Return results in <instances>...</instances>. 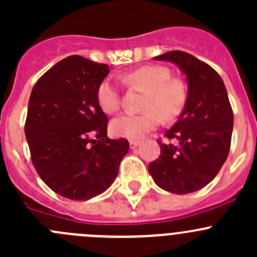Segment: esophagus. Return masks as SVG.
I'll return each mask as SVG.
<instances>
[{
    "label": "esophagus",
    "mask_w": 257,
    "mask_h": 257,
    "mask_svg": "<svg viewBox=\"0 0 257 257\" xmlns=\"http://www.w3.org/2000/svg\"><path fill=\"white\" fill-rule=\"evenodd\" d=\"M139 144H141V142H139V141H131V142H129V145H131V149H136V148L138 147Z\"/></svg>",
    "instance_id": "1"
}]
</instances>
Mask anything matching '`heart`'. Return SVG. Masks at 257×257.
<instances>
[{"label":"heart","mask_w":257,"mask_h":257,"mask_svg":"<svg viewBox=\"0 0 257 257\" xmlns=\"http://www.w3.org/2000/svg\"><path fill=\"white\" fill-rule=\"evenodd\" d=\"M126 83L148 89L143 113H124L110 121L114 136L139 139L157 128L162 121L177 118L186 103V87L183 80L170 78V71L163 66H144L124 76ZM97 99L105 113H115L121 104L120 88L112 78L99 83Z\"/></svg>","instance_id":"heart-1"}]
</instances>
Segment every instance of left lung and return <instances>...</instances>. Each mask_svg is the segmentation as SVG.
Listing matches in <instances>:
<instances>
[{"label":"left lung","mask_w":257,"mask_h":257,"mask_svg":"<svg viewBox=\"0 0 257 257\" xmlns=\"http://www.w3.org/2000/svg\"><path fill=\"white\" fill-rule=\"evenodd\" d=\"M172 62L185 74L188 95L177 123L165 132L175 144L160 145V157L149 164L159 188L189 194L206 186L229 155L234 114L221 77L191 54L172 51L154 57Z\"/></svg>","instance_id":"8db88e82"}]
</instances>
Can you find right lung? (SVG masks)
<instances>
[{
  "instance_id": "obj_1",
  "label": "right lung",
  "mask_w": 257,
  "mask_h": 257,
  "mask_svg": "<svg viewBox=\"0 0 257 257\" xmlns=\"http://www.w3.org/2000/svg\"><path fill=\"white\" fill-rule=\"evenodd\" d=\"M107 64L69 56L33 87L25 133L32 163L54 193L89 200L115 180L129 150L126 139L107 137L108 118L97 99Z\"/></svg>"
}]
</instances>
